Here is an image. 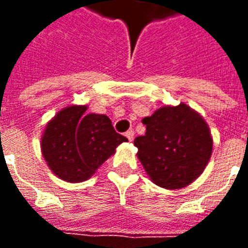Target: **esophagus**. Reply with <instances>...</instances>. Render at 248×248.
Returning <instances> with one entry per match:
<instances>
[{"instance_id": "34e87169", "label": "esophagus", "mask_w": 248, "mask_h": 248, "mask_svg": "<svg viewBox=\"0 0 248 248\" xmlns=\"http://www.w3.org/2000/svg\"><path fill=\"white\" fill-rule=\"evenodd\" d=\"M124 135H126V138H127L130 142H133V140H134V131H133V130H129Z\"/></svg>"}]
</instances>
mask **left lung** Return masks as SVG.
<instances>
[{"label": "left lung", "instance_id": "left-lung-1", "mask_svg": "<svg viewBox=\"0 0 248 248\" xmlns=\"http://www.w3.org/2000/svg\"><path fill=\"white\" fill-rule=\"evenodd\" d=\"M142 124L146 133L134 140L137 156L155 185L177 190L204 171L213 154V137L201 114L179 103L162 106Z\"/></svg>", "mask_w": 248, "mask_h": 248}]
</instances>
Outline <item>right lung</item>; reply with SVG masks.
<instances>
[{
  "mask_svg": "<svg viewBox=\"0 0 248 248\" xmlns=\"http://www.w3.org/2000/svg\"><path fill=\"white\" fill-rule=\"evenodd\" d=\"M87 106L71 105L53 117L41 138L47 166L62 181H87L127 138L114 130L105 114H86Z\"/></svg>",
  "mask_w": 248,
  "mask_h": 248,
  "instance_id": "obj_1",
  "label": "right lung"
}]
</instances>
